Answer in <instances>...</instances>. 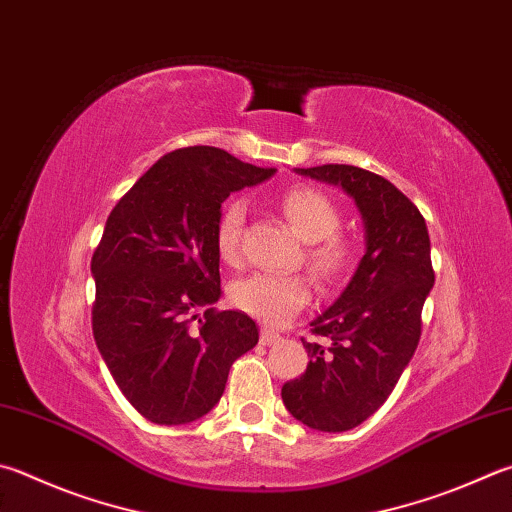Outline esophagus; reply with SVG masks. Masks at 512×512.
<instances>
[{"mask_svg":"<svg viewBox=\"0 0 512 512\" xmlns=\"http://www.w3.org/2000/svg\"><path fill=\"white\" fill-rule=\"evenodd\" d=\"M277 340H280V333H275L271 329H262V336H259V342H262V345H275Z\"/></svg>","mask_w":512,"mask_h":512,"instance_id":"esophagus-1","label":"esophagus"}]
</instances>
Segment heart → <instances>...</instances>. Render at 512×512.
Listing matches in <instances>:
<instances>
[{"label": "heart", "mask_w": 512, "mask_h": 512, "mask_svg": "<svg viewBox=\"0 0 512 512\" xmlns=\"http://www.w3.org/2000/svg\"><path fill=\"white\" fill-rule=\"evenodd\" d=\"M280 208L288 224L306 241V264L322 282H336L351 264L349 241L338 235L340 208L329 194L309 185L284 192ZM244 203L228 201L215 226L217 255L224 264L241 262V232H244ZM311 300V284L302 275L255 273L230 284V302L271 327L291 322Z\"/></svg>", "instance_id": "1"}]
</instances>
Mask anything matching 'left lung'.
<instances>
[{"instance_id": "left-lung-1", "label": "left lung", "mask_w": 512, "mask_h": 512, "mask_svg": "<svg viewBox=\"0 0 512 512\" xmlns=\"http://www.w3.org/2000/svg\"><path fill=\"white\" fill-rule=\"evenodd\" d=\"M340 185L365 221V255L345 291L311 322L329 347L304 342L311 362L282 387L297 421L320 432H347L392 394L421 340V311L434 286L425 219L383 176L353 165L295 167Z\"/></svg>"}]
</instances>
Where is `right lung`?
<instances>
[{"label":"right lung","mask_w":512,"mask_h":512,"mask_svg":"<svg viewBox=\"0 0 512 512\" xmlns=\"http://www.w3.org/2000/svg\"><path fill=\"white\" fill-rule=\"evenodd\" d=\"M273 174L219 147H183L156 161L107 217L91 257V327L118 389L147 421L206 416L232 362L257 345L246 313L212 306L221 297L215 226L230 192ZM199 308L203 319L193 315Z\"/></svg>","instance_id":"1"}]
</instances>
